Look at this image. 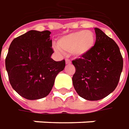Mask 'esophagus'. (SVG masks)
Masks as SVG:
<instances>
[{"instance_id": "1", "label": "esophagus", "mask_w": 129, "mask_h": 129, "mask_svg": "<svg viewBox=\"0 0 129 129\" xmlns=\"http://www.w3.org/2000/svg\"><path fill=\"white\" fill-rule=\"evenodd\" d=\"M66 64H71V60L66 58Z\"/></svg>"}]
</instances>
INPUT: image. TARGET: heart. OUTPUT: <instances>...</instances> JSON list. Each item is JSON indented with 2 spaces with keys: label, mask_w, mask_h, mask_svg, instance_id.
<instances>
[{
  "label": "heart",
  "mask_w": 129,
  "mask_h": 129,
  "mask_svg": "<svg viewBox=\"0 0 129 129\" xmlns=\"http://www.w3.org/2000/svg\"><path fill=\"white\" fill-rule=\"evenodd\" d=\"M95 42V36L91 31L79 30L60 38L58 41V46L61 51H68L76 56L86 54Z\"/></svg>",
  "instance_id": "heart-1"
}]
</instances>
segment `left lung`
<instances>
[{"label":"left lung","mask_w":129,"mask_h":129,"mask_svg":"<svg viewBox=\"0 0 129 129\" xmlns=\"http://www.w3.org/2000/svg\"><path fill=\"white\" fill-rule=\"evenodd\" d=\"M95 43L81 58L72 61L76 68L72 81L83 99L98 101L117 86L123 69V58L116 43L99 28H95Z\"/></svg>","instance_id":"1"}]
</instances>
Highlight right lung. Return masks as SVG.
Wrapping results in <instances>:
<instances>
[{"mask_svg":"<svg viewBox=\"0 0 129 129\" xmlns=\"http://www.w3.org/2000/svg\"><path fill=\"white\" fill-rule=\"evenodd\" d=\"M49 30H29L14 38L6 58L12 88L26 99L36 100L49 94L65 60L55 61Z\"/></svg>","mask_w":129,"mask_h":129,"instance_id":"add662e5","label":"right lung"}]
</instances>
